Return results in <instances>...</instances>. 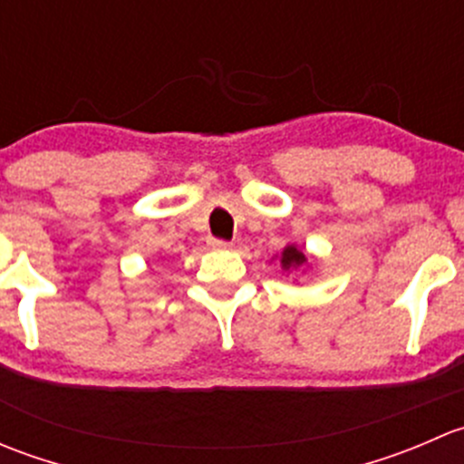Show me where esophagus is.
Wrapping results in <instances>:
<instances>
[{
  "instance_id": "34e87169",
  "label": "esophagus",
  "mask_w": 464,
  "mask_h": 464,
  "mask_svg": "<svg viewBox=\"0 0 464 464\" xmlns=\"http://www.w3.org/2000/svg\"><path fill=\"white\" fill-rule=\"evenodd\" d=\"M208 245L213 246V249H228V246H231V242L219 240V237H208Z\"/></svg>"
}]
</instances>
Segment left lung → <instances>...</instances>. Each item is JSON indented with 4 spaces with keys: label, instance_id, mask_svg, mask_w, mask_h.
I'll list each match as a JSON object with an SVG mask.
<instances>
[{
    "label": "left lung",
    "instance_id": "1",
    "mask_svg": "<svg viewBox=\"0 0 464 464\" xmlns=\"http://www.w3.org/2000/svg\"><path fill=\"white\" fill-rule=\"evenodd\" d=\"M305 254L303 251H298L296 246H287V249L283 251V258H280V262H283L285 269H289V266H298L305 262Z\"/></svg>",
    "mask_w": 464,
    "mask_h": 464
}]
</instances>
